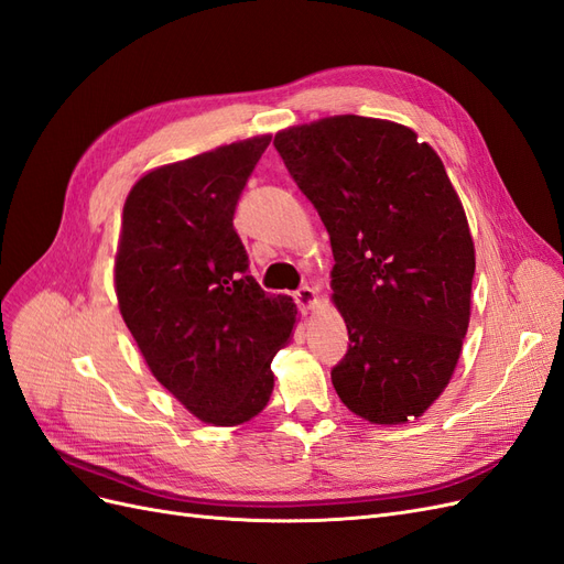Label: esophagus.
<instances>
[{"mask_svg": "<svg viewBox=\"0 0 564 564\" xmlns=\"http://www.w3.org/2000/svg\"><path fill=\"white\" fill-rule=\"evenodd\" d=\"M294 301H296V305L301 311H311L313 305L317 303V292L313 286H308V284H303V286H299L296 292H294Z\"/></svg>", "mask_w": 564, "mask_h": 564, "instance_id": "1", "label": "esophagus"}]
</instances>
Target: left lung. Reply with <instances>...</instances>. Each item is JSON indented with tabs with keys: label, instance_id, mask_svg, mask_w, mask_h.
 <instances>
[{
	"label": "left lung",
	"instance_id": "left-lung-1",
	"mask_svg": "<svg viewBox=\"0 0 564 564\" xmlns=\"http://www.w3.org/2000/svg\"><path fill=\"white\" fill-rule=\"evenodd\" d=\"M334 251V301L348 350L332 383L371 423L421 416L458 362L475 249L445 164L416 133L340 115L272 141Z\"/></svg>",
	"mask_w": 564,
	"mask_h": 564
}]
</instances>
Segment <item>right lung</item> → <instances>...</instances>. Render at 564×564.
Listing matches in <instances>:
<instances>
[{
  "mask_svg": "<svg viewBox=\"0 0 564 564\" xmlns=\"http://www.w3.org/2000/svg\"><path fill=\"white\" fill-rule=\"evenodd\" d=\"M270 135L166 164L131 187L115 263L119 311L155 379L216 425L256 416L296 305L249 272L232 218Z\"/></svg>",
  "mask_w": 564,
  "mask_h": 564,
  "instance_id": "right-lung-1",
  "label": "right lung"
}]
</instances>
